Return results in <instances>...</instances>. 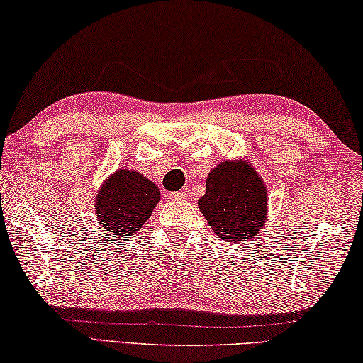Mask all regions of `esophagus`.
Instances as JSON below:
<instances>
[{
	"label": "esophagus",
	"mask_w": 363,
	"mask_h": 363,
	"mask_svg": "<svg viewBox=\"0 0 363 363\" xmlns=\"http://www.w3.org/2000/svg\"><path fill=\"white\" fill-rule=\"evenodd\" d=\"M170 198L174 201H183V199H186V193L185 191H175V193L170 194Z\"/></svg>",
	"instance_id": "obj_1"
}]
</instances>
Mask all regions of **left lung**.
Listing matches in <instances>:
<instances>
[{
	"mask_svg": "<svg viewBox=\"0 0 363 363\" xmlns=\"http://www.w3.org/2000/svg\"><path fill=\"white\" fill-rule=\"evenodd\" d=\"M266 189L243 160H225L211 172L199 211L211 228L230 243H247L266 222Z\"/></svg>",
	"mask_w": 363,
	"mask_h": 363,
	"instance_id": "left-lung-1",
	"label": "left lung"
}]
</instances>
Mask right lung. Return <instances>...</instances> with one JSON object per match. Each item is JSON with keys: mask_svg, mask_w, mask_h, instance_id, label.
Here are the masks:
<instances>
[{"mask_svg": "<svg viewBox=\"0 0 363 363\" xmlns=\"http://www.w3.org/2000/svg\"><path fill=\"white\" fill-rule=\"evenodd\" d=\"M160 193L138 172L118 170L104 183L96 199L100 224L113 237H131L149 219Z\"/></svg>", "mask_w": 363, "mask_h": 363, "instance_id": "1", "label": "right lung"}]
</instances>
